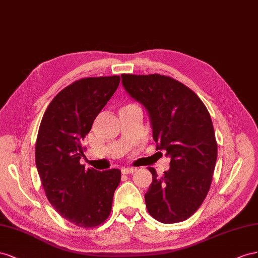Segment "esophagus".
Returning a JSON list of instances; mask_svg holds the SVG:
<instances>
[{"instance_id": "esophagus-1", "label": "esophagus", "mask_w": 258, "mask_h": 258, "mask_svg": "<svg viewBox=\"0 0 258 258\" xmlns=\"http://www.w3.org/2000/svg\"><path fill=\"white\" fill-rule=\"evenodd\" d=\"M136 171V168L134 167H124L122 168V174L127 175V174H133Z\"/></svg>"}]
</instances>
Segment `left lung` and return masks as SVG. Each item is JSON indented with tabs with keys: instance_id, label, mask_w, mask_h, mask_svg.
<instances>
[{
	"instance_id": "obj_1",
	"label": "left lung",
	"mask_w": 258,
	"mask_h": 258,
	"mask_svg": "<svg viewBox=\"0 0 258 258\" xmlns=\"http://www.w3.org/2000/svg\"><path fill=\"white\" fill-rule=\"evenodd\" d=\"M131 97L147 109L158 150L171 157L170 170L145 195L149 214L163 224L183 222L207 197L217 159L214 127L207 107L189 87L171 77L122 75Z\"/></svg>"
}]
</instances>
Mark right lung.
<instances>
[{
    "mask_svg": "<svg viewBox=\"0 0 258 258\" xmlns=\"http://www.w3.org/2000/svg\"><path fill=\"white\" fill-rule=\"evenodd\" d=\"M119 76L84 78L64 87L44 112L35 144V164L46 198L73 225L93 228L109 217L121 171L99 172L80 164L82 141L111 98Z\"/></svg>",
    "mask_w": 258,
    "mask_h": 258,
    "instance_id": "right-lung-1",
    "label": "right lung"
}]
</instances>
